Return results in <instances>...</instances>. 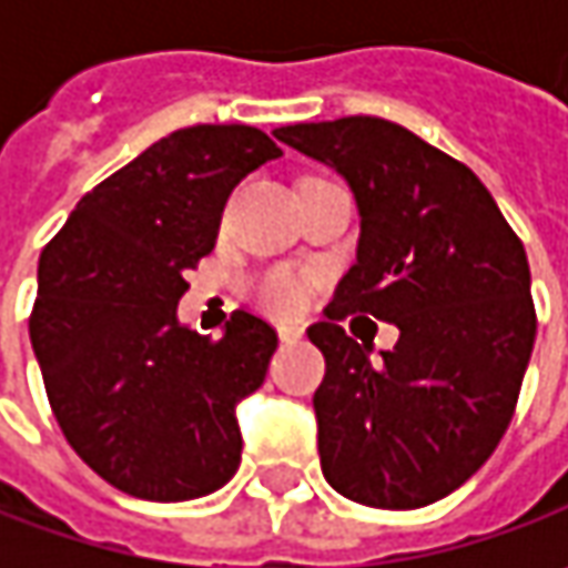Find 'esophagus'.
Listing matches in <instances>:
<instances>
[{"instance_id": "esophagus-1", "label": "esophagus", "mask_w": 568, "mask_h": 568, "mask_svg": "<svg viewBox=\"0 0 568 568\" xmlns=\"http://www.w3.org/2000/svg\"><path fill=\"white\" fill-rule=\"evenodd\" d=\"M277 338L284 344H294V341L303 338V328L300 325H277Z\"/></svg>"}]
</instances>
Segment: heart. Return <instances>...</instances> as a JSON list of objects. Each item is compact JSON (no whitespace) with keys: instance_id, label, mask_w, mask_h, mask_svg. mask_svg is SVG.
Instances as JSON below:
<instances>
[{"instance_id":"heart-1","label":"heart","mask_w":568,"mask_h":568,"mask_svg":"<svg viewBox=\"0 0 568 568\" xmlns=\"http://www.w3.org/2000/svg\"><path fill=\"white\" fill-rule=\"evenodd\" d=\"M258 303L274 316H296L306 303V281L294 272H268L255 284Z\"/></svg>"}]
</instances>
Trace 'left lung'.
<instances>
[{"instance_id":"obj_1","label":"left lung","mask_w":568,"mask_h":568,"mask_svg":"<svg viewBox=\"0 0 568 568\" xmlns=\"http://www.w3.org/2000/svg\"><path fill=\"white\" fill-rule=\"evenodd\" d=\"M274 139L338 170L361 211L357 262L306 332L325 357L322 474L373 509L429 506L513 420L537 335L525 246L468 166L398 122H296ZM347 312L398 324L399 344L373 362L337 325Z\"/></svg>"}]
</instances>
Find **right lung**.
<instances>
[{
	"label": "right lung",
	"instance_id": "add662e5",
	"mask_svg": "<svg viewBox=\"0 0 568 568\" xmlns=\"http://www.w3.org/2000/svg\"><path fill=\"white\" fill-rule=\"evenodd\" d=\"M281 158L252 125H189L94 186L40 252L33 357L69 446L116 490L183 503L240 468L236 404L277 335L236 310L214 341L176 318L233 186Z\"/></svg>",
	"mask_w": 568,
	"mask_h": 568
}]
</instances>
